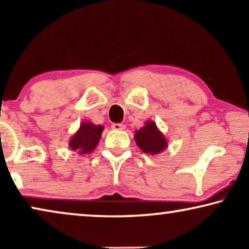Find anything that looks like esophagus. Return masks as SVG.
I'll list each match as a JSON object with an SVG mask.
<instances>
[{
  "instance_id": "esophagus-1",
  "label": "esophagus",
  "mask_w": 249,
  "mask_h": 249,
  "mask_svg": "<svg viewBox=\"0 0 249 249\" xmlns=\"http://www.w3.org/2000/svg\"><path fill=\"white\" fill-rule=\"evenodd\" d=\"M112 129H114V130H124L125 125L122 124H112Z\"/></svg>"
}]
</instances>
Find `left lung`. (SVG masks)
Listing matches in <instances>:
<instances>
[{
	"label": "left lung",
	"mask_w": 249,
	"mask_h": 249,
	"mask_svg": "<svg viewBox=\"0 0 249 249\" xmlns=\"http://www.w3.org/2000/svg\"><path fill=\"white\" fill-rule=\"evenodd\" d=\"M135 142L146 154L156 155L168 148V141L154 121L147 120L144 127L135 131Z\"/></svg>",
	"instance_id": "8db88e82"
}]
</instances>
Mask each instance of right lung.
Returning a JSON list of instances; mask_svg holds the SVG:
<instances>
[{
	"label": "right lung",
	"instance_id": "right-lung-1",
	"mask_svg": "<svg viewBox=\"0 0 249 249\" xmlns=\"http://www.w3.org/2000/svg\"><path fill=\"white\" fill-rule=\"evenodd\" d=\"M103 130L104 127L101 124H94L89 121L81 122L79 129L70 138L69 148L79 155L89 154L100 142Z\"/></svg>",
	"mask_w": 249,
	"mask_h": 249
}]
</instances>
